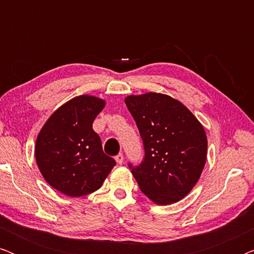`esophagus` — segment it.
Masks as SVG:
<instances>
[{"label":"esophagus","mask_w":254,"mask_h":254,"mask_svg":"<svg viewBox=\"0 0 254 254\" xmlns=\"http://www.w3.org/2000/svg\"><path fill=\"white\" fill-rule=\"evenodd\" d=\"M116 162L118 163V164H123L124 163V155L123 154H118L117 156H116Z\"/></svg>","instance_id":"esophagus-1"}]
</instances>
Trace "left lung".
<instances>
[{
	"label": "left lung",
	"instance_id": "1",
	"mask_svg": "<svg viewBox=\"0 0 254 254\" xmlns=\"http://www.w3.org/2000/svg\"><path fill=\"white\" fill-rule=\"evenodd\" d=\"M144 144L143 162L131 173L152 202L166 206L185 197L207 159V135L195 116L168 95L147 92L125 98Z\"/></svg>",
	"mask_w": 254,
	"mask_h": 254
}]
</instances>
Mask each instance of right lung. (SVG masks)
<instances>
[{
  "mask_svg": "<svg viewBox=\"0 0 254 254\" xmlns=\"http://www.w3.org/2000/svg\"><path fill=\"white\" fill-rule=\"evenodd\" d=\"M105 104L95 96L75 97L59 107L38 134L34 155L39 171L64 195L78 197L99 190L116 165L92 129Z\"/></svg>",
  "mask_w": 254,
  "mask_h": 254,
  "instance_id": "obj_1",
  "label": "right lung"
}]
</instances>
